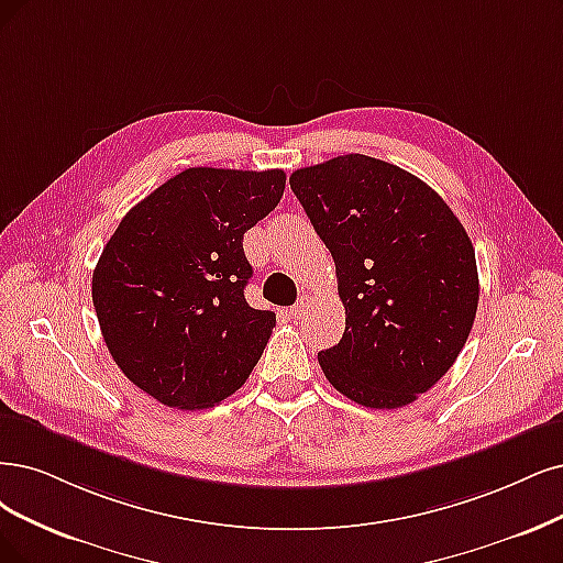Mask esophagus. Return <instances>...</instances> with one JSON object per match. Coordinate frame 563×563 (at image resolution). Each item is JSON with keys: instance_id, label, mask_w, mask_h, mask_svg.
<instances>
[{"instance_id": "obj_1", "label": "esophagus", "mask_w": 563, "mask_h": 563, "mask_svg": "<svg viewBox=\"0 0 563 563\" xmlns=\"http://www.w3.org/2000/svg\"><path fill=\"white\" fill-rule=\"evenodd\" d=\"M308 306H310V297H308V295H301L299 301L292 306V316H295L297 320L303 318V316L308 313Z\"/></svg>"}]
</instances>
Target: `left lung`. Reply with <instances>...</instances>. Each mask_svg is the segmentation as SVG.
<instances>
[{
    "instance_id": "obj_1",
    "label": "left lung",
    "mask_w": 563,
    "mask_h": 563,
    "mask_svg": "<svg viewBox=\"0 0 563 563\" xmlns=\"http://www.w3.org/2000/svg\"><path fill=\"white\" fill-rule=\"evenodd\" d=\"M336 264L345 331L318 352L327 380L366 408H401L439 383L471 334L475 250L431 187L368 155L289 176Z\"/></svg>"
}]
</instances>
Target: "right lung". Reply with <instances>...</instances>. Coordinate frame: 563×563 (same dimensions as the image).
I'll return each mask as SVG.
<instances>
[{
    "label": "right lung",
    "mask_w": 563,
    "mask_h": 563,
    "mask_svg": "<svg viewBox=\"0 0 563 563\" xmlns=\"http://www.w3.org/2000/svg\"><path fill=\"white\" fill-rule=\"evenodd\" d=\"M285 172L192 166L124 216L92 274L111 357L139 389L211 408L260 362L276 313L245 301L243 234L278 206Z\"/></svg>",
    "instance_id": "obj_1"
}]
</instances>
